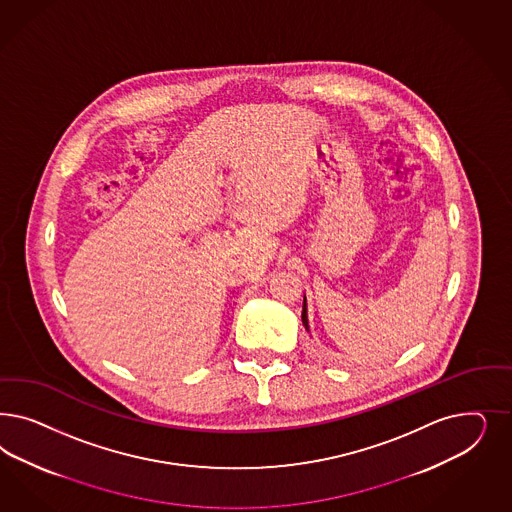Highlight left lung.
<instances>
[{
  "mask_svg": "<svg viewBox=\"0 0 512 512\" xmlns=\"http://www.w3.org/2000/svg\"><path fill=\"white\" fill-rule=\"evenodd\" d=\"M301 322L305 326V330L311 331L309 328V316H307V297L303 296V313H301Z\"/></svg>",
  "mask_w": 512,
  "mask_h": 512,
  "instance_id": "left-lung-1",
  "label": "left lung"
}]
</instances>
